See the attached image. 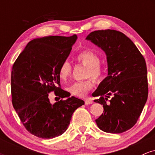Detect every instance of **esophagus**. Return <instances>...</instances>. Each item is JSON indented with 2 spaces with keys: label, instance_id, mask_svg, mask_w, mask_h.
I'll return each mask as SVG.
<instances>
[{
  "label": "esophagus",
  "instance_id": "1",
  "mask_svg": "<svg viewBox=\"0 0 155 155\" xmlns=\"http://www.w3.org/2000/svg\"><path fill=\"white\" fill-rule=\"evenodd\" d=\"M84 103L86 105H89V104H92L93 103V100L91 98V97H89V98L85 99Z\"/></svg>",
  "mask_w": 155,
  "mask_h": 155
}]
</instances>
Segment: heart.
<instances>
[{
    "label": "heart",
    "mask_w": 155,
    "mask_h": 155,
    "mask_svg": "<svg viewBox=\"0 0 155 155\" xmlns=\"http://www.w3.org/2000/svg\"><path fill=\"white\" fill-rule=\"evenodd\" d=\"M76 60L87 67V70L85 73V78H92L95 80H99L104 74V70L100 65L101 59L96 53L90 50L81 51L76 56ZM71 75V65L69 62L64 61L60 65L59 68V76L60 79L64 81L67 80ZM94 87V81L91 79L84 81H76L68 88L74 95L83 97L87 95L88 92Z\"/></svg>",
    "instance_id": "heart-1"
}]
</instances>
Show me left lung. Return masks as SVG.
Here are the masks:
<instances>
[{"instance_id": "obj_1", "label": "left lung", "mask_w": 155, "mask_h": 155, "mask_svg": "<svg viewBox=\"0 0 155 155\" xmlns=\"http://www.w3.org/2000/svg\"><path fill=\"white\" fill-rule=\"evenodd\" d=\"M86 39L105 51L108 63V76L92 93L99 97L94 101L103 105L104 109L95 120L97 127L106 133L125 132L137 122L148 97L144 58L122 32L95 31ZM110 96L112 98L107 102Z\"/></svg>"}]
</instances>
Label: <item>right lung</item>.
Returning <instances> with one entry per match:
<instances>
[{"label":"right lung","instance_id":"right-lung-1","mask_svg":"<svg viewBox=\"0 0 155 155\" xmlns=\"http://www.w3.org/2000/svg\"><path fill=\"white\" fill-rule=\"evenodd\" d=\"M76 39V35L33 39L12 67V104L27 130L38 138H52L63 134L73 113L84 104L60 87V66ZM51 91L58 98L54 104L49 101ZM65 97L67 98L63 100Z\"/></svg>","mask_w":155,"mask_h":155}]
</instances>
